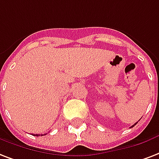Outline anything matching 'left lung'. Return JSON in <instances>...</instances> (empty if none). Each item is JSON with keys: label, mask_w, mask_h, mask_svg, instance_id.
<instances>
[{"label": "left lung", "mask_w": 159, "mask_h": 159, "mask_svg": "<svg viewBox=\"0 0 159 159\" xmlns=\"http://www.w3.org/2000/svg\"><path fill=\"white\" fill-rule=\"evenodd\" d=\"M137 123H138V122H137ZM137 123H134V124H133V125L132 126V127H131V128H133V127H134V126L136 125V124H137Z\"/></svg>", "instance_id": "left-lung-1"}]
</instances>
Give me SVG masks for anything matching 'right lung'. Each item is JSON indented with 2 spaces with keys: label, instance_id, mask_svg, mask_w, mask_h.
I'll return each mask as SVG.
<instances>
[{
  "label": "right lung",
  "instance_id": "right-lung-1",
  "mask_svg": "<svg viewBox=\"0 0 159 159\" xmlns=\"http://www.w3.org/2000/svg\"><path fill=\"white\" fill-rule=\"evenodd\" d=\"M47 134V133H46ZM46 134H41V136H43V135H46ZM40 134H34V136H39Z\"/></svg>",
  "mask_w": 159,
  "mask_h": 159
}]
</instances>
